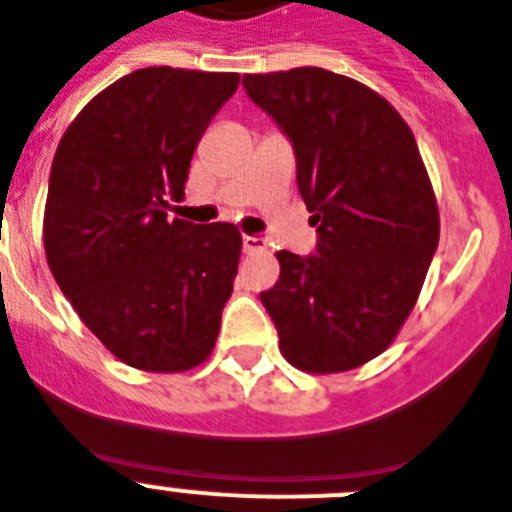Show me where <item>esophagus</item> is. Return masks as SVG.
Masks as SVG:
<instances>
[{
    "mask_svg": "<svg viewBox=\"0 0 512 512\" xmlns=\"http://www.w3.org/2000/svg\"><path fill=\"white\" fill-rule=\"evenodd\" d=\"M265 239L262 237H250V234H245V237H242V250L245 252H260V250H265Z\"/></svg>",
    "mask_w": 512,
    "mask_h": 512,
    "instance_id": "obj_1",
    "label": "esophagus"
}]
</instances>
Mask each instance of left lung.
I'll list each match as a JSON object with an SVG mask.
<instances>
[{
    "instance_id": "left-lung-1",
    "label": "left lung",
    "mask_w": 512,
    "mask_h": 512,
    "mask_svg": "<svg viewBox=\"0 0 512 512\" xmlns=\"http://www.w3.org/2000/svg\"><path fill=\"white\" fill-rule=\"evenodd\" d=\"M296 153L316 255L278 252L260 293L298 370L344 372L388 349L439 245V209L416 137L388 101L326 68L242 78Z\"/></svg>"
}]
</instances>
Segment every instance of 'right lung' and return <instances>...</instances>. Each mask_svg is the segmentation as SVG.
Instances as JSON below:
<instances>
[{"label": "right lung", "mask_w": 512, "mask_h": 512, "mask_svg": "<svg viewBox=\"0 0 512 512\" xmlns=\"http://www.w3.org/2000/svg\"><path fill=\"white\" fill-rule=\"evenodd\" d=\"M239 73L155 66L122 76L55 150L43 245L50 273L124 365L183 372L214 349L242 237L234 224L168 222L193 150Z\"/></svg>", "instance_id": "obj_1"}]
</instances>
